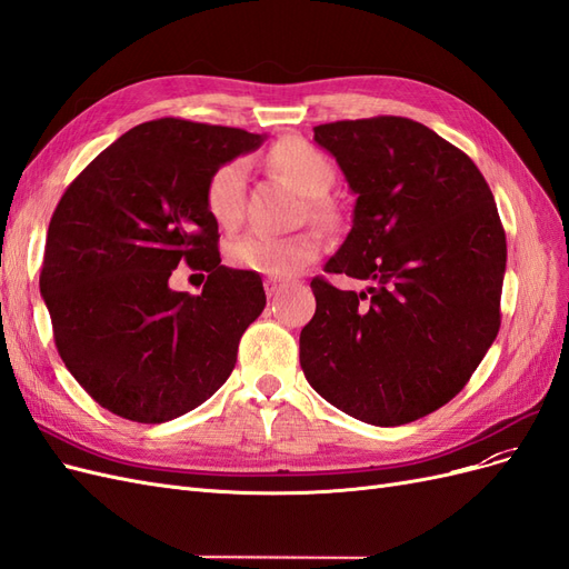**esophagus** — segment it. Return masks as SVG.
<instances>
[{
	"mask_svg": "<svg viewBox=\"0 0 569 569\" xmlns=\"http://www.w3.org/2000/svg\"><path fill=\"white\" fill-rule=\"evenodd\" d=\"M282 289H284V282L272 280V278L266 280V295H268L270 299H278V297L282 295Z\"/></svg>",
	"mask_w": 569,
	"mask_h": 569,
	"instance_id": "esophagus-1",
	"label": "esophagus"
}]
</instances>
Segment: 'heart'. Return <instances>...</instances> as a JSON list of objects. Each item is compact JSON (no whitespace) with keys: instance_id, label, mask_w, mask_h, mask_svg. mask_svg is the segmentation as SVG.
Segmentation results:
<instances>
[{"instance_id":"obj_1","label":"heart","mask_w":569,"mask_h":569,"mask_svg":"<svg viewBox=\"0 0 569 569\" xmlns=\"http://www.w3.org/2000/svg\"><path fill=\"white\" fill-rule=\"evenodd\" d=\"M270 163L295 182L306 197L313 199V213L327 216V206L320 197L335 184V166L318 149L306 142L287 140L270 151ZM247 197V163L234 159L218 166L209 182H206V211L220 228H234L244 213ZM228 261L256 274H266L272 280L295 278L306 266H311L320 256V239L313 232L297 234H268L244 232L232 237L226 244Z\"/></svg>"}]
</instances>
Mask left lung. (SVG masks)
I'll use <instances>...</instances> for the list:
<instances>
[{
  "label": "left lung",
  "instance_id": "8db88e82",
  "mask_svg": "<svg viewBox=\"0 0 569 569\" xmlns=\"http://www.w3.org/2000/svg\"><path fill=\"white\" fill-rule=\"evenodd\" d=\"M313 132L356 194L351 232L325 272L370 287L313 278L301 368L347 416L406 425L449 403L498 335L501 218L468 153L416 120H337Z\"/></svg>",
  "mask_w": 569,
  "mask_h": 569
}]
</instances>
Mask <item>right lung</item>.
Here are the masks:
<instances>
[{"label": "right lung", "instance_id": "right-lung-1", "mask_svg": "<svg viewBox=\"0 0 569 569\" xmlns=\"http://www.w3.org/2000/svg\"><path fill=\"white\" fill-rule=\"evenodd\" d=\"M263 137L159 118L128 130L68 184L49 220L40 295L59 356L92 399L159 425L226 385L266 306L256 272L220 266L206 182ZM178 264L210 274L197 298L169 287Z\"/></svg>", "mask_w": 569, "mask_h": 569}]
</instances>
